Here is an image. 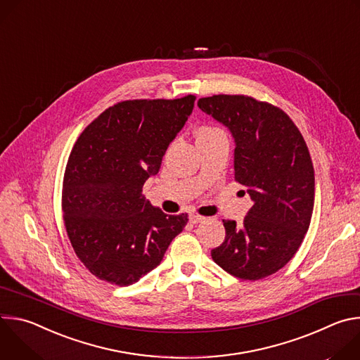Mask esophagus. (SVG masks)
I'll return each instance as SVG.
<instances>
[{
    "instance_id": "obj_1",
    "label": "esophagus",
    "mask_w": 360,
    "mask_h": 360,
    "mask_svg": "<svg viewBox=\"0 0 360 360\" xmlns=\"http://www.w3.org/2000/svg\"><path fill=\"white\" fill-rule=\"evenodd\" d=\"M205 218L203 217H200V215H198V214H191L189 215V221L192 222V224H198V222H202Z\"/></svg>"
}]
</instances>
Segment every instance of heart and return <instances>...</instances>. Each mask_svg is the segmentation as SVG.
Masks as SVG:
<instances>
[{
	"label": "heart",
	"mask_w": 360,
	"mask_h": 360,
	"mask_svg": "<svg viewBox=\"0 0 360 360\" xmlns=\"http://www.w3.org/2000/svg\"><path fill=\"white\" fill-rule=\"evenodd\" d=\"M215 132H222V131L218 128H214V127H200L198 129L196 135L199 136V135H208V134H215Z\"/></svg>",
	"instance_id": "obj_1"
}]
</instances>
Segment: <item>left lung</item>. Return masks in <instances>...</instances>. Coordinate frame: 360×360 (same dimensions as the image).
Segmentation results:
<instances>
[{
    "label": "left lung",
    "instance_id": "left-lung-1",
    "mask_svg": "<svg viewBox=\"0 0 360 360\" xmlns=\"http://www.w3.org/2000/svg\"><path fill=\"white\" fill-rule=\"evenodd\" d=\"M198 107L229 128L235 138V181L253 205L242 224L226 231L212 259L228 274L258 281L282 269L309 229L315 171L309 149L289 115L248 95L199 98Z\"/></svg>",
    "mask_w": 360,
    "mask_h": 360
}]
</instances>
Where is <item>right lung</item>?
Here are the masks:
<instances>
[{
  "mask_svg": "<svg viewBox=\"0 0 360 360\" xmlns=\"http://www.w3.org/2000/svg\"><path fill=\"white\" fill-rule=\"evenodd\" d=\"M195 98L121 101L78 136L63 182L64 225L78 259L98 279L135 283L185 228L188 214L153 208L142 186L158 174Z\"/></svg>",
  "mask_w": 360,
  "mask_h": 360,
  "instance_id": "1",
  "label": "right lung"
}]
</instances>
